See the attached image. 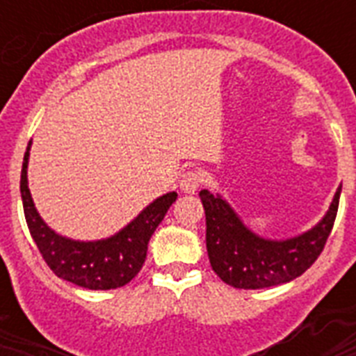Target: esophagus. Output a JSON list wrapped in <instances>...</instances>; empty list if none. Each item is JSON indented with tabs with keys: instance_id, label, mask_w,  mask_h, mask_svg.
Instances as JSON below:
<instances>
[{
	"instance_id": "1",
	"label": "esophagus",
	"mask_w": 356,
	"mask_h": 356,
	"mask_svg": "<svg viewBox=\"0 0 356 356\" xmlns=\"http://www.w3.org/2000/svg\"><path fill=\"white\" fill-rule=\"evenodd\" d=\"M201 183H203V175L200 172H195V170H190V172H184L181 175V190H183L184 194H194L195 190L200 188Z\"/></svg>"
}]
</instances>
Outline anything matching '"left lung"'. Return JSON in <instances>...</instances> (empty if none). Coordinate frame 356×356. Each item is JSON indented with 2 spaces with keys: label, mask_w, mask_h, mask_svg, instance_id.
<instances>
[{
  "label": "left lung",
  "mask_w": 356,
  "mask_h": 356,
  "mask_svg": "<svg viewBox=\"0 0 356 356\" xmlns=\"http://www.w3.org/2000/svg\"><path fill=\"white\" fill-rule=\"evenodd\" d=\"M342 186L318 225L288 240H268L249 231L222 195L201 190L205 209L207 251L214 273L223 282L243 290H259L303 275L325 248L337 220Z\"/></svg>",
  "instance_id": "obj_1"
}]
</instances>
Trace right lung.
<instances>
[{"label":"right lung","instance_id":"1","mask_svg":"<svg viewBox=\"0 0 356 356\" xmlns=\"http://www.w3.org/2000/svg\"><path fill=\"white\" fill-rule=\"evenodd\" d=\"M31 142L24 155L19 192L24 203V214L29 233L46 264L57 277L88 288V290H111L125 286L142 270L147 243L159 223L164 220L168 209L177 200L175 192L156 197L133 222L111 238L96 242H79L60 236L47 227L36 212L29 186H27V162Z\"/></svg>","mask_w":356,"mask_h":356}]
</instances>
